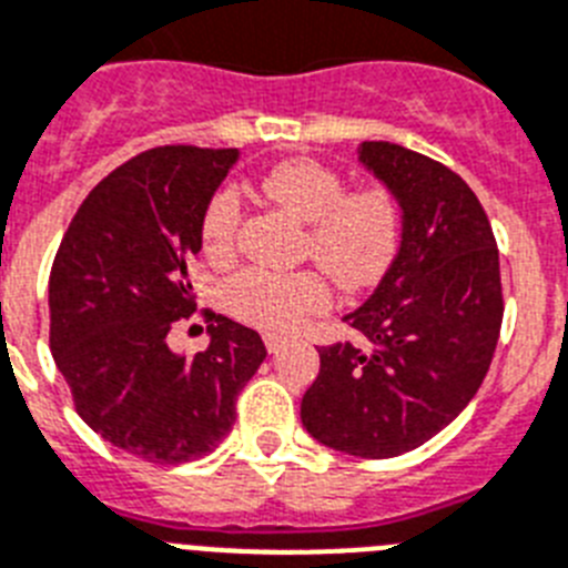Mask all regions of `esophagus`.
I'll list each match as a JSON object with an SVG mask.
<instances>
[{
	"label": "esophagus",
	"mask_w": 568,
	"mask_h": 568,
	"mask_svg": "<svg viewBox=\"0 0 568 568\" xmlns=\"http://www.w3.org/2000/svg\"><path fill=\"white\" fill-rule=\"evenodd\" d=\"M264 344H266V351H270L275 356V353H281V351H284V347H287V338L278 336V333H266Z\"/></svg>",
	"instance_id": "obj_1"
}]
</instances>
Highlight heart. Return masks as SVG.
<instances>
[{"label": "heart", "instance_id": "1", "mask_svg": "<svg viewBox=\"0 0 568 568\" xmlns=\"http://www.w3.org/2000/svg\"><path fill=\"white\" fill-rule=\"evenodd\" d=\"M266 201L307 226V255L344 290L373 287L394 264L402 237V212L385 186L344 192L342 174L316 160L278 163L261 181ZM241 226V195L221 189L201 217L203 252L215 261L232 255ZM226 304L237 318L264 331H295L333 302L327 278L318 273H266L246 270L230 278Z\"/></svg>", "mask_w": 568, "mask_h": 568}]
</instances>
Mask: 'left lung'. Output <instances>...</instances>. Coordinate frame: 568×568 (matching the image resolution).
Wrapping results in <instances>:
<instances>
[{
  "instance_id": "left-lung-1",
  "label": "left lung",
  "mask_w": 568,
  "mask_h": 568,
  "mask_svg": "<svg viewBox=\"0 0 568 568\" xmlns=\"http://www.w3.org/2000/svg\"><path fill=\"white\" fill-rule=\"evenodd\" d=\"M358 163L402 212L394 264L344 316L358 342L322 347L302 399L313 439L362 459L419 448L474 399L503 324L500 252L486 210L448 166L367 140Z\"/></svg>"
}]
</instances>
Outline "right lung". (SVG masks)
Listing matches in <instances>:
<instances>
[{"instance_id": "right-lung-1", "label": "right lung", "mask_w": 568, "mask_h": 568, "mask_svg": "<svg viewBox=\"0 0 568 568\" xmlns=\"http://www.w3.org/2000/svg\"><path fill=\"white\" fill-rule=\"evenodd\" d=\"M237 149L160 145L97 183L62 237L48 281L51 353L77 414L145 463L206 457L235 423V399L266 358L261 336L210 318V347L174 353L166 336L195 313L186 266L206 203Z\"/></svg>"}]
</instances>
